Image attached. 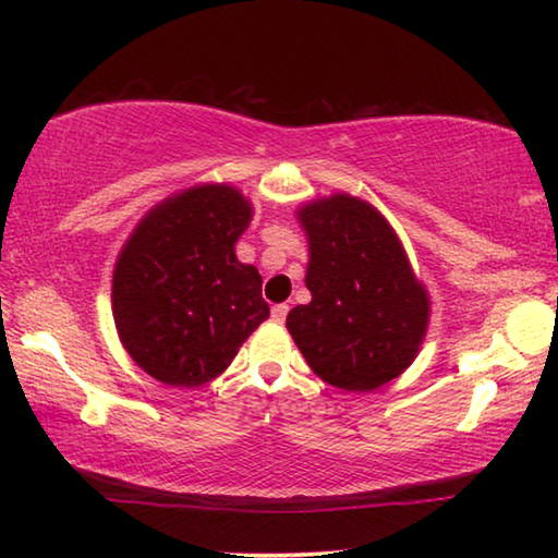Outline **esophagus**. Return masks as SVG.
Here are the masks:
<instances>
[{"instance_id":"obj_1","label":"esophagus","mask_w":558,"mask_h":558,"mask_svg":"<svg viewBox=\"0 0 558 558\" xmlns=\"http://www.w3.org/2000/svg\"><path fill=\"white\" fill-rule=\"evenodd\" d=\"M288 305H286V302H280V305H272V310H270V313H272V319H276V323H286V317H288Z\"/></svg>"}]
</instances>
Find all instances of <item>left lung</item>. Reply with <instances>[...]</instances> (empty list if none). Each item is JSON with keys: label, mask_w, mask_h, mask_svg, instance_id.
I'll use <instances>...</instances> for the list:
<instances>
[{"label": "left lung", "mask_w": 558, "mask_h": 558, "mask_svg": "<svg viewBox=\"0 0 558 558\" xmlns=\"http://www.w3.org/2000/svg\"><path fill=\"white\" fill-rule=\"evenodd\" d=\"M313 300L288 315L319 379L374 391L409 369L428 329L430 300L391 223L369 202L332 194L300 206Z\"/></svg>", "instance_id": "8db88e82"}]
</instances>
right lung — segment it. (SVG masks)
Segmentation results:
<instances>
[{"label": "right lung", "instance_id": "1", "mask_svg": "<svg viewBox=\"0 0 558 558\" xmlns=\"http://www.w3.org/2000/svg\"><path fill=\"white\" fill-rule=\"evenodd\" d=\"M251 216L235 186L199 184L147 211L122 245L112 317L153 379L182 389L216 379L270 317L260 272L235 258Z\"/></svg>", "mask_w": 558, "mask_h": 558}]
</instances>
